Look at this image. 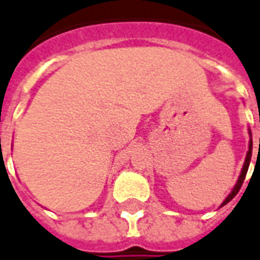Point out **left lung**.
I'll use <instances>...</instances> for the list:
<instances>
[{
  "instance_id": "8db88e82",
  "label": "left lung",
  "mask_w": 260,
  "mask_h": 260,
  "mask_svg": "<svg viewBox=\"0 0 260 260\" xmlns=\"http://www.w3.org/2000/svg\"><path fill=\"white\" fill-rule=\"evenodd\" d=\"M259 149H260V139H259ZM251 155H252V139L249 140V149H248V153H247V157H245V162H244V167H243V171H241V175H240V178L237 180V184H236V187L233 189V191L229 194V197L224 201H223L222 207L223 205H226L229 201H232L234 197H236V194L240 191L241 189V186L244 183V179L247 176V172H248V168H249V162H251Z\"/></svg>"
}]
</instances>
